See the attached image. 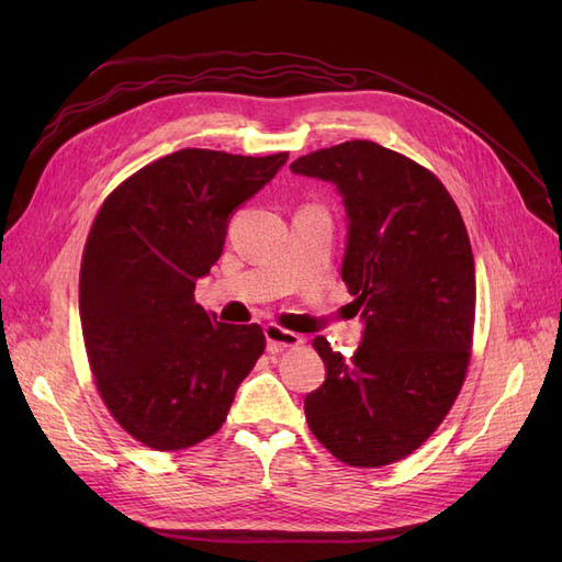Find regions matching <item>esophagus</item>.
Returning a JSON list of instances; mask_svg holds the SVG:
<instances>
[{
    "label": "esophagus",
    "instance_id": "esophagus-1",
    "mask_svg": "<svg viewBox=\"0 0 562 562\" xmlns=\"http://www.w3.org/2000/svg\"><path fill=\"white\" fill-rule=\"evenodd\" d=\"M265 337H267V342H269V347H274V349H288V347H300L304 339L297 335V333H291V330H285V328H281V326H277V323H269V326L265 328Z\"/></svg>",
    "mask_w": 562,
    "mask_h": 562
}]
</instances>
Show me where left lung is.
I'll use <instances>...</instances> for the list:
<instances>
[{"label":"left lung","mask_w":562,"mask_h":562,"mask_svg":"<svg viewBox=\"0 0 562 562\" xmlns=\"http://www.w3.org/2000/svg\"><path fill=\"white\" fill-rule=\"evenodd\" d=\"M291 171L342 194V281L366 321L351 359L314 339L328 375L304 415L339 462L394 464L440 427L467 380L475 269L462 213L429 168L370 140L316 149Z\"/></svg>","instance_id":"obj_1"}]
</instances>
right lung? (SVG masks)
Returning <instances> with one entry per match:
<instances>
[{
  "instance_id": "1",
  "label": "right lung",
  "mask_w": 562,
  "mask_h": 562,
  "mask_svg": "<svg viewBox=\"0 0 562 562\" xmlns=\"http://www.w3.org/2000/svg\"><path fill=\"white\" fill-rule=\"evenodd\" d=\"M285 161L187 147L126 178L93 220L79 271L83 345L108 411L151 450L213 436L265 351L258 323L215 321L194 288L223 255L229 215Z\"/></svg>"
}]
</instances>
